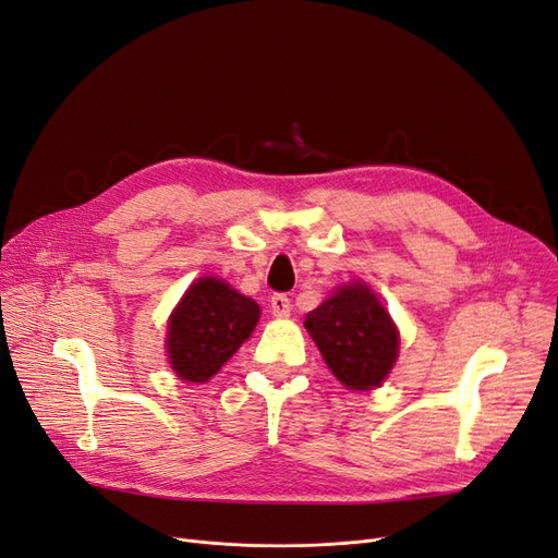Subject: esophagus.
<instances>
[{
  "instance_id": "34e87169",
  "label": "esophagus",
  "mask_w": 558,
  "mask_h": 558,
  "mask_svg": "<svg viewBox=\"0 0 558 558\" xmlns=\"http://www.w3.org/2000/svg\"><path fill=\"white\" fill-rule=\"evenodd\" d=\"M270 304H272V316H277V318L291 316V298H288V295L277 293V295H272Z\"/></svg>"
}]
</instances>
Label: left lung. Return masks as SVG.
I'll list each match as a JSON object with an SVG mask.
<instances>
[{"instance_id": "8db88e82", "label": "left lung", "mask_w": 558, "mask_h": 558, "mask_svg": "<svg viewBox=\"0 0 558 558\" xmlns=\"http://www.w3.org/2000/svg\"><path fill=\"white\" fill-rule=\"evenodd\" d=\"M304 328L351 390L380 386L397 357V330L367 286L351 283L306 314Z\"/></svg>"}]
</instances>
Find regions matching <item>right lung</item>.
I'll return each instance as SVG.
<instances>
[{"mask_svg":"<svg viewBox=\"0 0 558 558\" xmlns=\"http://www.w3.org/2000/svg\"><path fill=\"white\" fill-rule=\"evenodd\" d=\"M260 316L258 304L219 279H201L189 288L168 323V355L182 380L213 378Z\"/></svg>","mask_w":558,"mask_h":558,"instance_id":"obj_1","label":"right lung"}]
</instances>
